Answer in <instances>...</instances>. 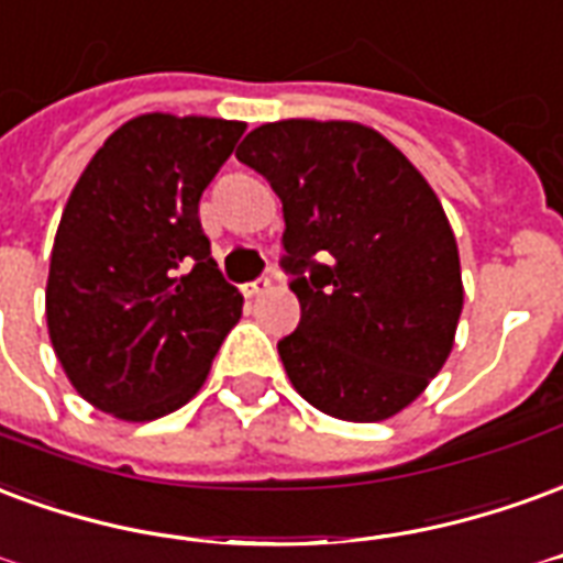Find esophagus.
<instances>
[{"label": "esophagus", "mask_w": 563, "mask_h": 563, "mask_svg": "<svg viewBox=\"0 0 563 563\" xmlns=\"http://www.w3.org/2000/svg\"><path fill=\"white\" fill-rule=\"evenodd\" d=\"M269 287H273L269 278H257L254 285L245 287V297H264V294H269Z\"/></svg>", "instance_id": "obj_1"}]
</instances>
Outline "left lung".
<instances>
[{
  "label": "left lung",
  "instance_id": "1",
  "mask_svg": "<svg viewBox=\"0 0 563 563\" xmlns=\"http://www.w3.org/2000/svg\"><path fill=\"white\" fill-rule=\"evenodd\" d=\"M285 209L299 327L278 342L318 411L380 422L426 393L465 302L441 200L380 131L351 119H278L236 150Z\"/></svg>",
  "mask_w": 563,
  "mask_h": 563
}]
</instances>
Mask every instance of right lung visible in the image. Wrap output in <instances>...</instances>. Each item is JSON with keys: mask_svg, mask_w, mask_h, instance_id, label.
<instances>
[{"mask_svg": "<svg viewBox=\"0 0 563 563\" xmlns=\"http://www.w3.org/2000/svg\"><path fill=\"white\" fill-rule=\"evenodd\" d=\"M245 122L141 113L71 188L44 290L71 387L125 422L179 411L203 387L242 294L209 257L197 203Z\"/></svg>", "mask_w": 563, "mask_h": 563, "instance_id": "1", "label": "right lung"}]
</instances>
